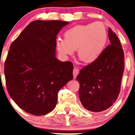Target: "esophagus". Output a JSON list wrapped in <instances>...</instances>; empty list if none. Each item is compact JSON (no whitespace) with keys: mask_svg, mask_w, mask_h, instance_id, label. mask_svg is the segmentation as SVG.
Instances as JSON below:
<instances>
[{"mask_svg":"<svg viewBox=\"0 0 135 135\" xmlns=\"http://www.w3.org/2000/svg\"><path fill=\"white\" fill-rule=\"evenodd\" d=\"M79 74V69H77V68H74L73 70V76L74 78H76V76H78V74Z\"/></svg>","mask_w":135,"mask_h":135,"instance_id":"34e87169","label":"esophagus"}]
</instances>
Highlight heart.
<instances>
[{
  "label": "heart",
  "instance_id": "1",
  "mask_svg": "<svg viewBox=\"0 0 135 135\" xmlns=\"http://www.w3.org/2000/svg\"><path fill=\"white\" fill-rule=\"evenodd\" d=\"M107 39L105 25L100 22L78 25L64 33V40L56 42V49L63 56H72L78 49L79 58L85 63H93L100 58Z\"/></svg>",
  "mask_w": 135,
  "mask_h": 135
}]
</instances>
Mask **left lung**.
Masks as SVG:
<instances>
[{
  "mask_svg": "<svg viewBox=\"0 0 135 135\" xmlns=\"http://www.w3.org/2000/svg\"><path fill=\"white\" fill-rule=\"evenodd\" d=\"M110 45L96 61L80 70L79 97L85 109L101 112L111 107L119 96L124 71V53L116 34L109 28Z\"/></svg>",
  "mask_w": 135,
  "mask_h": 135,
  "instance_id": "obj_1",
  "label": "left lung"
}]
</instances>
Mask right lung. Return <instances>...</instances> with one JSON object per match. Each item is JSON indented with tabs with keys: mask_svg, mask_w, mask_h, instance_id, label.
Segmentation results:
<instances>
[{
	"mask_svg": "<svg viewBox=\"0 0 135 135\" xmlns=\"http://www.w3.org/2000/svg\"><path fill=\"white\" fill-rule=\"evenodd\" d=\"M69 22L37 21L11 43L4 65L11 98L25 112L45 115L55 108L59 90L73 79V65L56 57V37Z\"/></svg>",
	"mask_w": 135,
	"mask_h": 135,
	"instance_id": "1",
	"label": "right lung"
}]
</instances>
